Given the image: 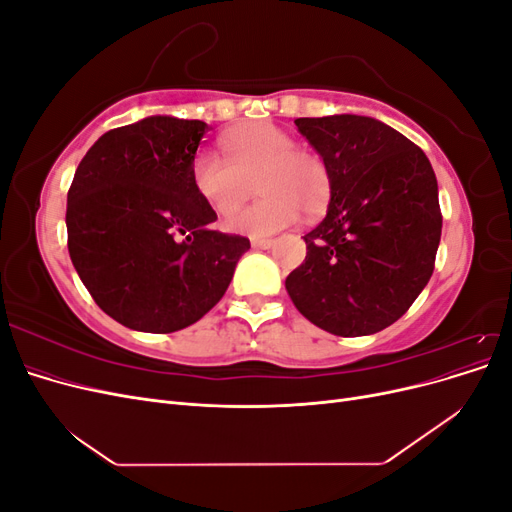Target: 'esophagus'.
Instances as JSON below:
<instances>
[{
	"label": "esophagus",
	"mask_w": 512,
	"mask_h": 512,
	"mask_svg": "<svg viewBox=\"0 0 512 512\" xmlns=\"http://www.w3.org/2000/svg\"><path fill=\"white\" fill-rule=\"evenodd\" d=\"M271 245H273L271 239H252L254 250H267V247H271Z\"/></svg>",
	"instance_id": "34e87169"
}]
</instances>
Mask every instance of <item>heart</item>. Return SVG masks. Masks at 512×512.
<instances>
[{
	"instance_id": "b5f03b06",
	"label": "heart",
	"mask_w": 512,
	"mask_h": 512,
	"mask_svg": "<svg viewBox=\"0 0 512 512\" xmlns=\"http://www.w3.org/2000/svg\"><path fill=\"white\" fill-rule=\"evenodd\" d=\"M224 156L200 151L192 162V185L200 200L224 218L236 210L259 183L266 196L230 216L226 230L245 237H269L305 215H318L329 203L331 175L314 151L294 147V138L271 121H250L222 136Z\"/></svg>"
}]
</instances>
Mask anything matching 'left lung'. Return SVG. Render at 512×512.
<instances>
[{
	"instance_id": "1",
	"label": "left lung",
	"mask_w": 512,
	"mask_h": 512,
	"mask_svg": "<svg viewBox=\"0 0 512 512\" xmlns=\"http://www.w3.org/2000/svg\"><path fill=\"white\" fill-rule=\"evenodd\" d=\"M331 175L324 220L286 277L316 327L359 337L391 327L427 286L442 235L436 173L404 134L363 115L294 119Z\"/></svg>"
}]
</instances>
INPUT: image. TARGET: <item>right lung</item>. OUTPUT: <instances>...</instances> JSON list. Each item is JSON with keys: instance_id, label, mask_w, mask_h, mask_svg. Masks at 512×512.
I'll return each mask as SVG.
<instances>
[{"instance_id": "obj_1", "label": "right lung", "mask_w": 512, "mask_h": 512, "mask_svg": "<svg viewBox=\"0 0 512 512\" xmlns=\"http://www.w3.org/2000/svg\"><path fill=\"white\" fill-rule=\"evenodd\" d=\"M205 121L151 115L102 134L76 168L68 252L104 314L134 331L173 333L218 303L250 241L192 185Z\"/></svg>"}]
</instances>
